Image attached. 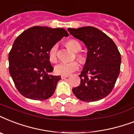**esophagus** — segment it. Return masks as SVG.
<instances>
[{
	"label": "esophagus",
	"instance_id": "obj_1",
	"mask_svg": "<svg viewBox=\"0 0 134 134\" xmlns=\"http://www.w3.org/2000/svg\"><path fill=\"white\" fill-rule=\"evenodd\" d=\"M67 77H68V76H61V79H66Z\"/></svg>",
	"mask_w": 134,
	"mask_h": 134
}]
</instances>
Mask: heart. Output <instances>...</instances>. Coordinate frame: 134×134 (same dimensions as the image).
<instances>
[{
  "label": "heart",
  "mask_w": 134,
  "mask_h": 134,
  "mask_svg": "<svg viewBox=\"0 0 134 134\" xmlns=\"http://www.w3.org/2000/svg\"><path fill=\"white\" fill-rule=\"evenodd\" d=\"M66 46L74 52H78L81 48L80 43L75 40H69L67 41ZM57 51H58L57 45H53L49 49L48 58L51 63H55L57 61ZM77 58L81 63H83L85 61V57L82 54H77ZM79 67V65L76 61H72L69 63H60L55 65V72L59 75L68 76L70 74L73 73L76 70H77Z\"/></svg>",
  "instance_id": "b5f03b06"
}]
</instances>
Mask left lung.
Masks as SVG:
<instances>
[{"instance_id":"8db88e82","label":"left lung","mask_w":134,"mask_h":134,"mask_svg":"<svg viewBox=\"0 0 134 134\" xmlns=\"http://www.w3.org/2000/svg\"><path fill=\"white\" fill-rule=\"evenodd\" d=\"M69 33L86 44V62L81 83L72 89L81 101L95 102L112 91L120 71L121 55L114 42L104 32L92 26L68 28Z\"/></svg>"}]
</instances>
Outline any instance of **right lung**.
I'll use <instances>...</instances> for the list:
<instances>
[{"instance_id": "1", "label": "right lung", "mask_w": 134, "mask_h": 134, "mask_svg": "<svg viewBox=\"0 0 134 134\" xmlns=\"http://www.w3.org/2000/svg\"><path fill=\"white\" fill-rule=\"evenodd\" d=\"M68 35L64 28L33 26L17 37L9 53V71L22 95L30 99L45 100L53 94L61 77L49 74L53 68L48 51Z\"/></svg>"}]
</instances>
